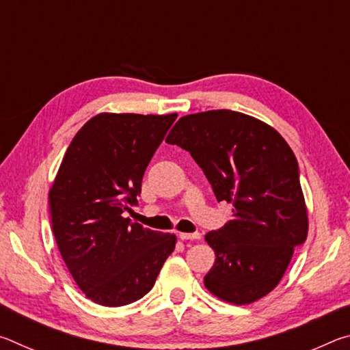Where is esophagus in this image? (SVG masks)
<instances>
[{
  "label": "esophagus",
  "instance_id": "34e87169",
  "mask_svg": "<svg viewBox=\"0 0 350 350\" xmlns=\"http://www.w3.org/2000/svg\"><path fill=\"white\" fill-rule=\"evenodd\" d=\"M179 238H180L182 241L200 239V233H179Z\"/></svg>",
  "mask_w": 350,
  "mask_h": 350
}]
</instances>
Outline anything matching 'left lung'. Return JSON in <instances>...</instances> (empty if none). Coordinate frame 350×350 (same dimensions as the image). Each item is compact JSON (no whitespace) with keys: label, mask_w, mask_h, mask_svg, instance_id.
<instances>
[{"label":"left lung","mask_w":350,"mask_h":350,"mask_svg":"<svg viewBox=\"0 0 350 350\" xmlns=\"http://www.w3.org/2000/svg\"><path fill=\"white\" fill-rule=\"evenodd\" d=\"M167 144L188 151L233 219L206 233L216 253L205 287L227 303L250 304L273 290L309 230L293 151L281 134L242 112L180 117Z\"/></svg>","instance_id":"obj_1"}]
</instances>
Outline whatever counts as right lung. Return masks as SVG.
Instances as JSON below:
<instances>
[{
  "mask_svg": "<svg viewBox=\"0 0 350 350\" xmlns=\"http://www.w3.org/2000/svg\"><path fill=\"white\" fill-rule=\"evenodd\" d=\"M177 114H98L70 142L49 191L52 232L77 286L94 303L131 304L152 288L176 236L125 217Z\"/></svg>",
  "mask_w": 350,
  "mask_h": 350,
  "instance_id": "right-lung-1",
  "label": "right lung"
}]
</instances>
